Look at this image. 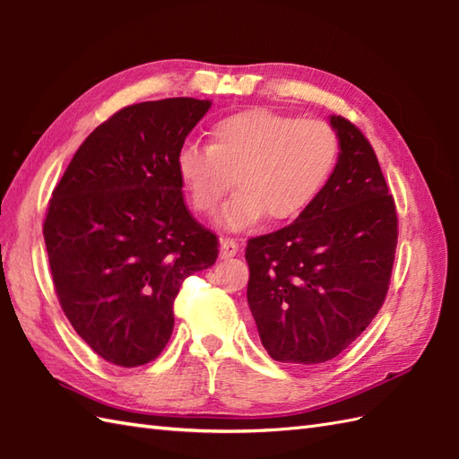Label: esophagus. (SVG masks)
Returning <instances> with one entry per match:
<instances>
[{
    "label": "esophagus",
    "mask_w": 459,
    "mask_h": 459,
    "mask_svg": "<svg viewBox=\"0 0 459 459\" xmlns=\"http://www.w3.org/2000/svg\"><path fill=\"white\" fill-rule=\"evenodd\" d=\"M237 252H238V242L235 238H222L221 240V258L222 260L237 256Z\"/></svg>",
    "instance_id": "obj_1"
}]
</instances>
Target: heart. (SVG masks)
<instances>
[{
    "label": "heart",
    "instance_id": "obj_1",
    "mask_svg": "<svg viewBox=\"0 0 459 459\" xmlns=\"http://www.w3.org/2000/svg\"><path fill=\"white\" fill-rule=\"evenodd\" d=\"M209 134V145H181L175 163L201 214L217 212L235 178L238 191L221 212V222L232 230L255 227L262 217L270 222L299 217L325 187L339 158L333 126L268 108L222 116Z\"/></svg>",
    "mask_w": 459,
    "mask_h": 459
}]
</instances>
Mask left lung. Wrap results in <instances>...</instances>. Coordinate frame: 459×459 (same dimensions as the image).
Returning <instances> with one entry per match:
<instances>
[{
  "label": "left lung",
  "mask_w": 459,
  "mask_h": 459,
  "mask_svg": "<svg viewBox=\"0 0 459 459\" xmlns=\"http://www.w3.org/2000/svg\"><path fill=\"white\" fill-rule=\"evenodd\" d=\"M339 158L299 217L250 238L248 306L268 355L317 365L363 333L385 304L398 217L373 145L355 124L331 116Z\"/></svg>",
  "instance_id": "1"
}]
</instances>
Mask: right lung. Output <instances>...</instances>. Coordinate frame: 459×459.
<instances>
[{
  "mask_svg": "<svg viewBox=\"0 0 459 459\" xmlns=\"http://www.w3.org/2000/svg\"><path fill=\"white\" fill-rule=\"evenodd\" d=\"M209 100L126 106L82 142L48 201L43 237L65 316L96 355L150 363L168 345L183 280L219 240L183 201L178 152Z\"/></svg>",
  "mask_w": 459,
  "mask_h": 459,
  "instance_id": "1",
  "label": "right lung"
}]
</instances>
